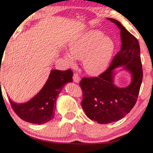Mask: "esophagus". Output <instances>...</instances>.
Instances as JSON below:
<instances>
[{"label":"esophagus","instance_id":"obj_1","mask_svg":"<svg viewBox=\"0 0 153 153\" xmlns=\"http://www.w3.org/2000/svg\"><path fill=\"white\" fill-rule=\"evenodd\" d=\"M73 80L75 83H79L81 81V79H80V76H79L78 74H76V73H74V75H73Z\"/></svg>","mask_w":153,"mask_h":153}]
</instances>
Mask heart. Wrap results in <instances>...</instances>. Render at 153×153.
<instances>
[{
  "label": "heart",
  "instance_id": "obj_1",
  "mask_svg": "<svg viewBox=\"0 0 153 153\" xmlns=\"http://www.w3.org/2000/svg\"><path fill=\"white\" fill-rule=\"evenodd\" d=\"M70 52L64 58L70 66L76 65V59L83 60V68L91 76L103 73L115 51V43L102 31L90 30L79 35L70 44Z\"/></svg>",
  "mask_w": 153,
  "mask_h": 153
}]
</instances>
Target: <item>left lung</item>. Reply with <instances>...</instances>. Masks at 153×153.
<instances>
[{"label": "left lung", "instance_id": "obj_1", "mask_svg": "<svg viewBox=\"0 0 153 153\" xmlns=\"http://www.w3.org/2000/svg\"><path fill=\"white\" fill-rule=\"evenodd\" d=\"M120 30L121 49L111 64L98 77L83 78L80 85L83 91L81 106L90 119L100 124L120 120L131 110L137 102L141 88L143 70L137 39L118 21L107 18ZM118 66L132 75L128 87L119 88L114 84V70Z\"/></svg>", "mask_w": 153, "mask_h": 153}]
</instances>
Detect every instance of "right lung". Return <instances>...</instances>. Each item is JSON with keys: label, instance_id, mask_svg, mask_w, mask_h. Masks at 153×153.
Instances as JSON below:
<instances>
[{"label": "right lung", "instance_id": "1", "mask_svg": "<svg viewBox=\"0 0 153 153\" xmlns=\"http://www.w3.org/2000/svg\"><path fill=\"white\" fill-rule=\"evenodd\" d=\"M71 70L51 71L47 82L41 91L25 103H16L9 98L10 104L17 116L33 124H45L53 118L56 100L64 85L72 81Z\"/></svg>", "mask_w": 153, "mask_h": 153}]
</instances>
